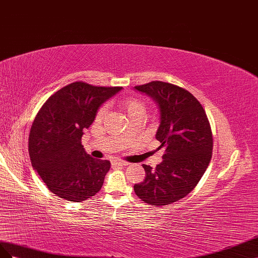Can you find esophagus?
<instances>
[{
    "label": "esophagus",
    "mask_w": 258,
    "mask_h": 258,
    "mask_svg": "<svg viewBox=\"0 0 258 258\" xmlns=\"http://www.w3.org/2000/svg\"><path fill=\"white\" fill-rule=\"evenodd\" d=\"M128 165V162L120 161V160H114L112 162V167H120V166H126Z\"/></svg>",
    "instance_id": "34e87169"
}]
</instances>
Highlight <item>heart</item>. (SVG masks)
Segmentation results:
<instances>
[{
  "label": "heart",
  "instance_id": "heart-1",
  "mask_svg": "<svg viewBox=\"0 0 258 258\" xmlns=\"http://www.w3.org/2000/svg\"><path fill=\"white\" fill-rule=\"evenodd\" d=\"M121 108L126 112L130 119H133L136 116H144L147 111V102L139 97L127 96L120 100ZM107 114V106H101L96 112V120L101 121Z\"/></svg>",
  "mask_w": 258,
  "mask_h": 258
}]
</instances>
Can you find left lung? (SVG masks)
Masks as SVG:
<instances>
[{"instance_id":"8db88e82","label":"left lung","mask_w":258,"mask_h":258,"mask_svg":"<svg viewBox=\"0 0 258 258\" xmlns=\"http://www.w3.org/2000/svg\"><path fill=\"white\" fill-rule=\"evenodd\" d=\"M135 90L158 102L161 122L156 138L165 151L156 168L143 164L146 178L134 191L145 203L162 207L185 198L207 171L213 150L211 125L200 101L185 88L152 81Z\"/></svg>"}]
</instances>
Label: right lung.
<instances>
[{
    "mask_svg": "<svg viewBox=\"0 0 258 258\" xmlns=\"http://www.w3.org/2000/svg\"><path fill=\"white\" fill-rule=\"evenodd\" d=\"M121 90L77 81L57 91L42 106L29 135V156L50 192L81 202L101 189L110 162L87 154L81 138L101 104Z\"/></svg>",
    "mask_w": 258,
    "mask_h": 258,
    "instance_id": "add662e5",
    "label": "right lung"
}]
</instances>
